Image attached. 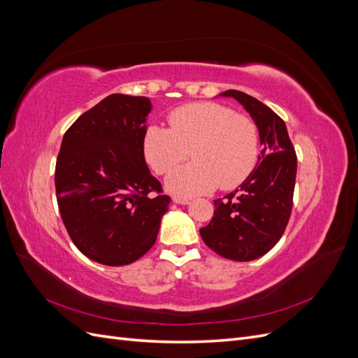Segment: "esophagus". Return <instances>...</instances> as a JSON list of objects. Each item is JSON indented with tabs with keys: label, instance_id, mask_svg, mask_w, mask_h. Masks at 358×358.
Listing matches in <instances>:
<instances>
[{
	"label": "esophagus",
	"instance_id": "34e87169",
	"mask_svg": "<svg viewBox=\"0 0 358 358\" xmlns=\"http://www.w3.org/2000/svg\"><path fill=\"white\" fill-rule=\"evenodd\" d=\"M173 201H175L176 204H188V203H189V199H185V197H173Z\"/></svg>",
	"mask_w": 358,
	"mask_h": 358
}]
</instances>
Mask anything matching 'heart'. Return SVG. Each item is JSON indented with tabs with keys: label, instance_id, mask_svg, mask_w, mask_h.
<instances>
[{
	"label": "heart",
	"instance_id": "obj_1",
	"mask_svg": "<svg viewBox=\"0 0 358 358\" xmlns=\"http://www.w3.org/2000/svg\"><path fill=\"white\" fill-rule=\"evenodd\" d=\"M169 128L149 125L143 155L158 175H166L189 155L194 162L173 171L167 188L180 196L233 189L251 175L258 158V129L245 115L218 103H192L167 116Z\"/></svg>",
	"mask_w": 358,
	"mask_h": 358
}]
</instances>
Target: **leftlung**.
I'll use <instances>...</instances> for the list:
<instances>
[{"mask_svg": "<svg viewBox=\"0 0 358 358\" xmlns=\"http://www.w3.org/2000/svg\"><path fill=\"white\" fill-rule=\"evenodd\" d=\"M251 115L258 128L259 164L242 185L216 199L212 221L200 229L203 242L218 255L234 262H252L267 254L282 237L292 209L297 157L285 122L254 96L229 90Z\"/></svg>", "mask_w": 358, "mask_h": 358, "instance_id": "1", "label": "left lung"}]
</instances>
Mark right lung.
Masks as SVG:
<instances>
[{"mask_svg":"<svg viewBox=\"0 0 358 358\" xmlns=\"http://www.w3.org/2000/svg\"><path fill=\"white\" fill-rule=\"evenodd\" d=\"M152 104L112 94L76 119L62 137L55 189L64 225L79 251L125 266L154 246L170 197L146 166L143 134Z\"/></svg>","mask_w":358,"mask_h":358,"instance_id":"obj_1","label":"right lung"}]
</instances>
